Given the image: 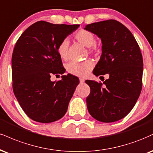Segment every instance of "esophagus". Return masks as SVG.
Returning <instances> with one entry per match:
<instances>
[{"label": "esophagus", "instance_id": "esophagus-1", "mask_svg": "<svg viewBox=\"0 0 153 153\" xmlns=\"http://www.w3.org/2000/svg\"><path fill=\"white\" fill-rule=\"evenodd\" d=\"M85 82V79L84 78H80V83H83Z\"/></svg>", "mask_w": 153, "mask_h": 153}]
</instances>
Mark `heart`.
Here are the masks:
<instances>
[{
    "instance_id": "obj_1",
    "label": "heart",
    "mask_w": 153,
    "mask_h": 153,
    "mask_svg": "<svg viewBox=\"0 0 153 153\" xmlns=\"http://www.w3.org/2000/svg\"><path fill=\"white\" fill-rule=\"evenodd\" d=\"M75 38L84 46L89 48L91 53H96L98 51L95 45V35L91 31L86 30H80L75 34ZM69 42L67 39L62 40L57 46V53L62 60H66L68 57ZM93 68V62L91 60L84 62H71L66 65L67 71L71 75L79 77H85Z\"/></svg>"
}]
</instances>
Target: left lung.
Returning a JSON list of instances; mask_svg holds the SVG:
<instances>
[{
  "instance_id": "8db88e82",
  "label": "left lung",
  "mask_w": 153,
  "mask_h": 153,
  "mask_svg": "<svg viewBox=\"0 0 153 153\" xmlns=\"http://www.w3.org/2000/svg\"><path fill=\"white\" fill-rule=\"evenodd\" d=\"M84 29L102 42V54L93 74L109 75L103 85L85 80L91 88L86 98L88 112L100 122H115L131 111L140 94L143 72L140 49L131 32L115 20L88 24Z\"/></svg>"
}]
</instances>
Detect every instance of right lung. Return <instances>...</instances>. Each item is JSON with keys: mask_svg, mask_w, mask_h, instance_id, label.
Wrapping results in <instances>:
<instances>
[{"mask_svg": "<svg viewBox=\"0 0 153 153\" xmlns=\"http://www.w3.org/2000/svg\"><path fill=\"white\" fill-rule=\"evenodd\" d=\"M79 26L38 21L16 42L12 56L13 89L22 109L33 120L52 123L67 112L79 79L68 74L53 82L51 77L65 73L57 46Z\"/></svg>", "mask_w": 153, "mask_h": 153, "instance_id": "add662e5", "label": "right lung"}]
</instances>
